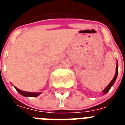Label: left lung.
<instances>
[{"label":"left lung","mask_w":125,"mask_h":125,"mask_svg":"<svg viewBox=\"0 0 125 125\" xmlns=\"http://www.w3.org/2000/svg\"><path fill=\"white\" fill-rule=\"evenodd\" d=\"M118 62H116V72H115V76H114V78H113V79L111 80V82H110V83H109V84L106 87L104 88V90H102V93H103V94H106V93H107L109 90H110V89L111 88V87L113 86V84H115V82L116 80V78H117V76H118Z\"/></svg>","instance_id":"left-lung-1"}]
</instances>
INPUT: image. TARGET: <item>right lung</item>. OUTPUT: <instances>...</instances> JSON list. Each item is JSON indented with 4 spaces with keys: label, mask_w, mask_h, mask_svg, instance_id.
<instances>
[{
    "label": "right lung",
    "mask_w": 125,
    "mask_h": 125,
    "mask_svg": "<svg viewBox=\"0 0 125 125\" xmlns=\"http://www.w3.org/2000/svg\"><path fill=\"white\" fill-rule=\"evenodd\" d=\"M15 87V88L17 90L19 93L21 94L22 96L25 97H37L39 95H40L41 94V92H25V91H23V90H21L19 88H17V87Z\"/></svg>",
    "instance_id": "add662e5"
}]
</instances>
